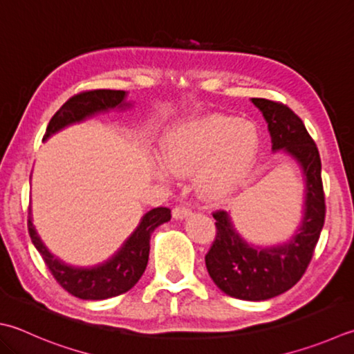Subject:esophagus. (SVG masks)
Here are the masks:
<instances>
[{
	"label": "esophagus",
	"instance_id": "obj_1",
	"mask_svg": "<svg viewBox=\"0 0 354 354\" xmlns=\"http://www.w3.org/2000/svg\"><path fill=\"white\" fill-rule=\"evenodd\" d=\"M191 214H192L191 209L185 205H178L174 209H172V217H174L176 220H183L186 217H189Z\"/></svg>",
	"mask_w": 354,
	"mask_h": 354
}]
</instances>
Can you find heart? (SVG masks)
Returning <instances> with one entry per match:
<instances>
[{
	"label": "heart",
	"instance_id": "1",
	"mask_svg": "<svg viewBox=\"0 0 354 354\" xmlns=\"http://www.w3.org/2000/svg\"><path fill=\"white\" fill-rule=\"evenodd\" d=\"M260 136L250 122L237 117L206 114L169 124L160 138L156 174L168 177L196 169L197 191L208 200L232 194L254 166Z\"/></svg>",
	"mask_w": 354,
	"mask_h": 354
}]
</instances>
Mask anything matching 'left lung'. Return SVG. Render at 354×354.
I'll list each match as a JSON object with an SVG mask.
<instances>
[{"label":"left lung","mask_w":354,"mask_h":354,"mask_svg":"<svg viewBox=\"0 0 354 354\" xmlns=\"http://www.w3.org/2000/svg\"><path fill=\"white\" fill-rule=\"evenodd\" d=\"M268 123L272 151L301 169L304 203L301 222L279 243H252L237 230L231 212L216 211L217 234L205 256L206 270L220 290L242 301H268L292 288L308 266L325 220L322 165L302 120L282 103L251 98Z\"/></svg>","instance_id":"left-lung-1"}]
</instances>
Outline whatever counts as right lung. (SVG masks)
Here are the masks:
<instances>
[{
    "label": "right lung",
    "instance_id": "right-lung-1",
    "mask_svg": "<svg viewBox=\"0 0 354 354\" xmlns=\"http://www.w3.org/2000/svg\"><path fill=\"white\" fill-rule=\"evenodd\" d=\"M132 106L124 91L97 89L82 92L69 98L57 114L50 118L43 142L71 124L82 123L97 114H106L112 109L124 111ZM32 178V176H30ZM171 220L169 208H154L140 218L134 232L109 259L92 266H75L49 251L32 223V208H29L28 228L33 246L41 254L52 276L72 296L83 301H103L129 291L143 276L149 259V240L157 226Z\"/></svg>",
    "mask_w": 354,
    "mask_h": 354
}]
</instances>
